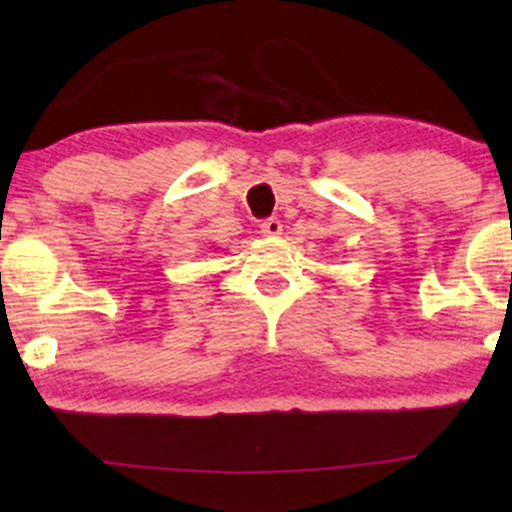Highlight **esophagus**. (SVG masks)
Masks as SVG:
<instances>
[{
	"label": "esophagus",
	"instance_id": "34e87169",
	"mask_svg": "<svg viewBox=\"0 0 512 512\" xmlns=\"http://www.w3.org/2000/svg\"><path fill=\"white\" fill-rule=\"evenodd\" d=\"M260 228H262V233L264 236H272V238H276V236H281V221L279 219H264L262 223H260Z\"/></svg>",
	"mask_w": 512,
	"mask_h": 512
}]
</instances>
